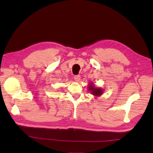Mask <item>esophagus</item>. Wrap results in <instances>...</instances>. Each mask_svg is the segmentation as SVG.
Returning <instances> with one entry per match:
<instances>
[{
  "instance_id": "1",
  "label": "esophagus",
  "mask_w": 153,
  "mask_h": 153,
  "mask_svg": "<svg viewBox=\"0 0 153 153\" xmlns=\"http://www.w3.org/2000/svg\"><path fill=\"white\" fill-rule=\"evenodd\" d=\"M74 79L76 80V82H79V81H80V79H81V77H80V76H79V75H77V76H74Z\"/></svg>"
}]
</instances>
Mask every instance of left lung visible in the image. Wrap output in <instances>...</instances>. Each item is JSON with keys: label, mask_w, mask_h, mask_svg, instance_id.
Returning <instances> with one entry per match:
<instances>
[{"label": "left lung", "mask_w": 153, "mask_h": 153, "mask_svg": "<svg viewBox=\"0 0 153 153\" xmlns=\"http://www.w3.org/2000/svg\"><path fill=\"white\" fill-rule=\"evenodd\" d=\"M88 90L90 93L92 94L95 97H100L103 94L104 90L100 88V87H97L95 85V84L91 82L88 85Z\"/></svg>", "instance_id": "obj_1"}]
</instances>
